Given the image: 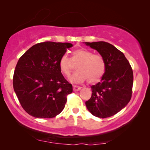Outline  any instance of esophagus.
<instances>
[{"instance_id": "esophagus-1", "label": "esophagus", "mask_w": 150, "mask_h": 150, "mask_svg": "<svg viewBox=\"0 0 150 150\" xmlns=\"http://www.w3.org/2000/svg\"><path fill=\"white\" fill-rule=\"evenodd\" d=\"M81 89V87H79V86H76V85H74L73 86V90L74 91H80Z\"/></svg>"}]
</instances>
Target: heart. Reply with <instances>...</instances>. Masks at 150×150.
<instances>
[{"mask_svg":"<svg viewBox=\"0 0 150 150\" xmlns=\"http://www.w3.org/2000/svg\"><path fill=\"white\" fill-rule=\"evenodd\" d=\"M74 65L78 71L71 76L70 81L75 83H83L88 80L89 83H96L103 76L106 70V63L100 54H93L91 50L79 48L74 50L71 58L63 55L59 62L61 72L69 77L72 72Z\"/></svg>","mask_w":150,"mask_h":150,"instance_id":"heart-1","label":"heart"}]
</instances>
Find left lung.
I'll list each match as a JSON object with an SVG mask.
<instances>
[{
  "instance_id": "1",
  "label": "left lung",
  "mask_w": 150,
  "mask_h": 150,
  "mask_svg": "<svg viewBox=\"0 0 150 150\" xmlns=\"http://www.w3.org/2000/svg\"><path fill=\"white\" fill-rule=\"evenodd\" d=\"M103 57L105 73L101 81L92 85L91 97L85 102L93 115L111 117L126 106L132 97L133 71L124 53L105 42H85Z\"/></svg>"
}]
</instances>
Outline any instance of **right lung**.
Masks as SVG:
<instances>
[{
    "label": "right lung",
    "mask_w": 150,
    "mask_h": 150,
    "mask_svg": "<svg viewBox=\"0 0 150 150\" xmlns=\"http://www.w3.org/2000/svg\"><path fill=\"white\" fill-rule=\"evenodd\" d=\"M71 46L70 43H39L19 59L13 74V89L30 115L52 118L63 110L73 89L61 74L59 62Z\"/></svg>",
    "instance_id": "obj_1"
}]
</instances>
